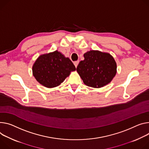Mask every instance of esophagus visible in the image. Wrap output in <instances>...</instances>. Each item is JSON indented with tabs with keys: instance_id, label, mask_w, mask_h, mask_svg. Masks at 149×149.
Listing matches in <instances>:
<instances>
[{
	"instance_id": "1",
	"label": "esophagus",
	"mask_w": 149,
	"mask_h": 149,
	"mask_svg": "<svg viewBox=\"0 0 149 149\" xmlns=\"http://www.w3.org/2000/svg\"><path fill=\"white\" fill-rule=\"evenodd\" d=\"M74 65H75V66L77 68V65H78V63H79V61H75V62H74Z\"/></svg>"
}]
</instances>
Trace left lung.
Returning <instances> with one entry per match:
<instances>
[{
	"instance_id": "obj_1",
	"label": "left lung",
	"mask_w": 149,
	"mask_h": 149,
	"mask_svg": "<svg viewBox=\"0 0 149 149\" xmlns=\"http://www.w3.org/2000/svg\"><path fill=\"white\" fill-rule=\"evenodd\" d=\"M77 71L84 84L93 88H100L111 82L116 74V63L109 53L90 50L84 54Z\"/></svg>"
}]
</instances>
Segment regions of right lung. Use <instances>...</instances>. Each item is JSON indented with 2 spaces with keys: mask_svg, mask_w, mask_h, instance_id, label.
I'll use <instances>...</instances> for the list:
<instances>
[{
  "mask_svg": "<svg viewBox=\"0 0 149 149\" xmlns=\"http://www.w3.org/2000/svg\"><path fill=\"white\" fill-rule=\"evenodd\" d=\"M75 70L72 61L58 50L40 55L32 69L36 80L47 88L59 86Z\"/></svg>",
  "mask_w": 149,
  "mask_h": 149,
  "instance_id": "obj_1",
  "label": "right lung"
}]
</instances>
